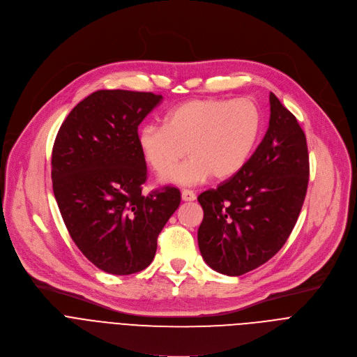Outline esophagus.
Returning <instances> with one entry per match:
<instances>
[{"label": "esophagus", "mask_w": 357, "mask_h": 357, "mask_svg": "<svg viewBox=\"0 0 357 357\" xmlns=\"http://www.w3.org/2000/svg\"><path fill=\"white\" fill-rule=\"evenodd\" d=\"M181 196H182L183 202H192V200L196 199V195L193 193V190H189V189H183Z\"/></svg>", "instance_id": "esophagus-1"}]
</instances>
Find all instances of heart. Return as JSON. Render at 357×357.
I'll return each mask as SVG.
<instances>
[{"label": "heart", "mask_w": 357, "mask_h": 357, "mask_svg": "<svg viewBox=\"0 0 357 357\" xmlns=\"http://www.w3.org/2000/svg\"><path fill=\"white\" fill-rule=\"evenodd\" d=\"M261 127V112L248 97L193 98L172 109L165 126L142 127L138 146L152 169L168 171L164 182L195 185L211 175L215 179L236 175L256 149ZM188 150L192 158L172 170Z\"/></svg>", "instance_id": "obj_1"}]
</instances>
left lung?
<instances>
[{"mask_svg":"<svg viewBox=\"0 0 357 357\" xmlns=\"http://www.w3.org/2000/svg\"><path fill=\"white\" fill-rule=\"evenodd\" d=\"M270 126L247 164L200 193L197 243L203 260L225 275L267 263L289 237L310 181L307 138L295 116L270 93Z\"/></svg>","mask_w":357,"mask_h":357,"instance_id":"left-lung-1","label":"left lung"}]
</instances>
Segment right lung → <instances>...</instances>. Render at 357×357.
Wrapping results in <instances>:
<instances>
[{
	"mask_svg": "<svg viewBox=\"0 0 357 357\" xmlns=\"http://www.w3.org/2000/svg\"><path fill=\"white\" fill-rule=\"evenodd\" d=\"M161 100L146 91H94L69 113L54 144L52 183L62 219L84 257L109 274L146 268L181 203L174 186L142 195L146 164L138 126Z\"/></svg>",
	"mask_w": 357,
	"mask_h": 357,
	"instance_id": "add662e5",
	"label": "right lung"
}]
</instances>
